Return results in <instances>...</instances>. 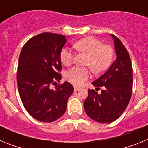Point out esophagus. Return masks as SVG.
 <instances>
[{
	"label": "esophagus",
	"mask_w": 148,
	"mask_h": 148,
	"mask_svg": "<svg viewBox=\"0 0 148 148\" xmlns=\"http://www.w3.org/2000/svg\"><path fill=\"white\" fill-rule=\"evenodd\" d=\"M79 90H81L80 87H74V91H75V92H77V91H79Z\"/></svg>",
	"instance_id": "34e87169"
}]
</instances>
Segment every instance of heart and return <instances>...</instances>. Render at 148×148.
Instances as JSON below:
<instances>
[{"mask_svg": "<svg viewBox=\"0 0 148 148\" xmlns=\"http://www.w3.org/2000/svg\"><path fill=\"white\" fill-rule=\"evenodd\" d=\"M74 47L79 52L86 53L88 57L86 65L90 66L95 73L104 70L110 64L113 51L109 46L103 45L102 42L94 37H87L78 40ZM61 62L65 66H70L73 61V51L68 47H63L60 53ZM90 76L88 68L74 66L65 74L66 79L75 86H81Z\"/></svg>", "mask_w": 148, "mask_h": 148, "instance_id": "1", "label": "heart"}]
</instances>
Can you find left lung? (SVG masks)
<instances>
[{"label":"left lung","instance_id":"8db88e82","mask_svg":"<svg viewBox=\"0 0 148 148\" xmlns=\"http://www.w3.org/2000/svg\"><path fill=\"white\" fill-rule=\"evenodd\" d=\"M114 42L116 58L106 73L92 82L99 94L88 90L84 108L90 119L100 123L114 121L122 114L130 102L133 85V69L130 56L121 40L110 35ZM95 88V90H96Z\"/></svg>","mask_w":148,"mask_h":148}]
</instances>
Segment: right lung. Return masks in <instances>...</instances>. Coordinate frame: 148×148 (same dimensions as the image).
Masks as SVG:
<instances>
[{
  "instance_id": "right-lung-1",
  "label": "right lung",
  "mask_w": 148,
  "mask_h": 148,
  "mask_svg": "<svg viewBox=\"0 0 148 148\" xmlns=\"http://www.w3.org/2000/svg\"><path fill=\"white\" fill-rule=\"evenodd\" d=\"M66 42L65 35L44 32L29 39L21 51L18 92L25 109L38 121L53 122L61 117L74 90L67 82L55 90L49 87L61 79L60 53Z\"/></svg>"
}]
</instances>
